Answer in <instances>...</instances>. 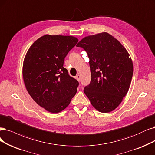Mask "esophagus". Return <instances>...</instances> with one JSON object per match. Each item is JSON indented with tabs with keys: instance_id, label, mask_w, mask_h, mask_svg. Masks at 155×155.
Instances as JSON below:
<instances>
[{
	"instance_id": "obj_1",
	"label": "esophagus",
	"mask_w": 155,
	"mask_h": 155,
	"mask_svg": "<svg viewBox=\"0 0 155 155\" xmlns=\"http://www.w3.org/2000/svg\"><path fill=\"white\" fill-rule=\"evenodd\" d=\"M75 78L78 81H81V75H80V74H77V75L75 77Z\"/></svg>"
}]
</instances>
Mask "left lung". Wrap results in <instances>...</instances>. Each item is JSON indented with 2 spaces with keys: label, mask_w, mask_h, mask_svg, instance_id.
<instances>
[{
  "label": "left lung",
  "mask_w": 155,
  "mask_h": 155,
  "mask_svg": "<svg viewBox=\"0 0 155 155\" xmlns=\"http://www.w3.org/2000/svg\"><path fill=\"white\" fill-rule=\"evenodd\" d=\"M87 51L91 81L84 93L97 110L108 113L122 102L129 90L134 66L124 46L108 32L85 36L77 45Z\"/></svg>",
  "instance_id": "left-lung-1"
}]
</instances>
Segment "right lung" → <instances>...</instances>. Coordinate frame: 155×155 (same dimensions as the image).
Segmentation results:
<instances>
[{"instance_id":"obj_1","label":"right lung","mask_w":155,"mask_h":155,"mask_svg":"<svg viewBox=\"0 0 155 155\" xmlns=\"http://www.w3.org/2000/svg\"><path fill=\"white\" fill-rule=\"evenodd\" d=\"M78 41L72 36L45 34L27 51L22 67L25 86L34 101L48 112L62 111L76 94L78 82L63 64Z\"/></svg>"}]
</instances>
